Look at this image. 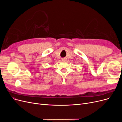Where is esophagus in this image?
<instances>
[{"label":"esophagus","instance_id":"34e87169","mask_svg":"<svg viewBox=\"0 0 122 122\" xmlns=\"http://www.w3.org/2000/svg\"><path fill=\"white\" fill-rule=\"evenodd\" d=\"M66 61L65 59H62V61Z\"/></svg>","mask_w":122,"mask_h":122}]
</instances>
